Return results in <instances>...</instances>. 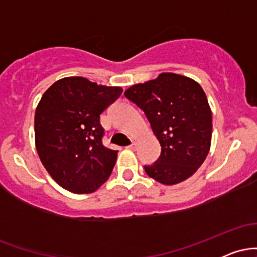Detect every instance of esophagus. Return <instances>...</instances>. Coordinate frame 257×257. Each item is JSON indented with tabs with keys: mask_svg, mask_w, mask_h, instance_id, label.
Instances as JSON below:
<instances>
[{
	"mask_svg": "<svg viewBox=\"0 0 257 257\" xmlns=\"http://www.w3.org/2000/svg\"><path fill=\"white\" fill-rule=\"evenodd\" d=\"M126 149H129V150H135V149H137V143H132L131 145L126 146Z\"/></svg>",
	"mask_w": 257,
	"mask_h": 257,
	"instance_id": "esophagus-1",
	"label": "esophagus"
}]
</instances>
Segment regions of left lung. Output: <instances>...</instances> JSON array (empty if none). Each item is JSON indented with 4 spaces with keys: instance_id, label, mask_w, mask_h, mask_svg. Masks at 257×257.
Segmentation results:
<instances>
[{
    "instance_id": "left-lung-1",
    "label": "left lung",
    "mask_w": 257,
    "mask_h": 257,
    "mask_svg": "<svg viewBox=\"0 0 257 257\" xmlns=\"http://www.w3.org/2000/svg\"><path fill=\"white\" fill-rule=\"evenodd\" d=\"M124 96L144 111L161 144L157 161L145 166L147 175L163 185L193 175L211 143V110L202 87L185 76L164 72L133 85Z\"/></svg>"
}]
</instances>
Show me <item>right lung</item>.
I'll return each mask as SVG.
<instances>
[{
  "label": "right lung",
  "instance_id": "right-lung-1",
  "mask_svg": "<svg viewBox=\"0 0 257 257\" xmlns=\"http://www.w3.org/2000/svg\"><path fill=\"white\" fill-rule=\"evenodd\" d=\"M122 91L66 77L43 94L35 113L36 150L47 172L65 190L91 193L110 176L118 151L102 144L100 114Z\"/></svg>",
  "mask_w": 257,
  "mask_h": 257
}]
</instances>
